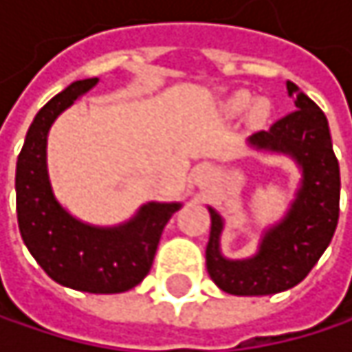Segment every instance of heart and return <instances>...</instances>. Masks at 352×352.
<instances>
[{
  "label": "heart",
  "mask_w": 352,
  "mask_h": 352,
  "mask_svg": "<svg viewBox=\"0 0 352 352\" xmlns=\"http://www.w3.org/2000/svg\"><path fill=\"white\" fill-rule=\"evenodd\" d=\"M248 104H250V96L245 94V91H241V94H236V96H232V98L228 100V109H230L232 113H236V111H243ZM250 113H252V118H261V116L265 113V106H263L261 102L254 104L252 109H250Z\"/></svg>",
  "instance_id": "1"
}]
</instances>
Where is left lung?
Segmentation results:
<instances>
[{
    "mask_svg": "<svg viewBox=\"0 0 352 352\" xmlns=\"http://www.w3.org/2000/svg\"><path fill=\"white\" fill-rule=\"evenodd\" d=\"M287 94L296 109L248 140L258 151L289 155L302 169V185L285 218L263 234L254 256L230 261L220 252L224 220L208 208L212 230L206 267L212 281L232 296H269L298 285L330 245L338 224L340 169L328 120L296 83L287 81Z\"/></svg>",
    "mask_w": 352,
    "mask_h": 352,
    "instance_id": "8db88e82",
    "label": "left lung"
}]
</instances>
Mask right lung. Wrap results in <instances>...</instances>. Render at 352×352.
<instances>
[{"instance_id":"1","label":"right lung","mask_w":352,"mask_h":352,"mask_svg":"<svg viewBox=\"0 0 352 352\" xmlns=\"http://www.w3.org/2000/svg\"><path fill=\"white\" fill-rule=\"evenodd\" d=\"M98 77L71 83L36 113L16 165V212L24 245L56 283L87 294H122L153 267L163 228L181 204H144L113 228L73 218L54 197L46 169V136L56 116L89 91Z\"/></svg>"}]
</instances>
